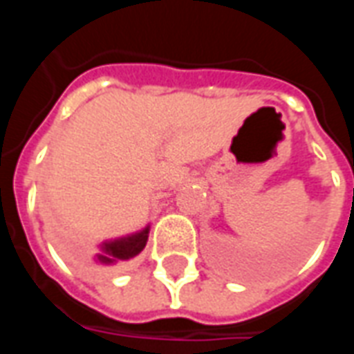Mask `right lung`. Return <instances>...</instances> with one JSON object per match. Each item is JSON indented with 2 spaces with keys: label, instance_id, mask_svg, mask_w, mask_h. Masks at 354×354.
I'll use <instances>...</instances> for the list:
<instances>
[{
  "label": "right lung",
  "instance_id": "obj_1",
  "mask_svg": "<svg viewBox=\"0 0 354 354\" xmlns=\"http://www.w3.org/2000/svg\"><path fill=\"white\" fill-rule=\"evenodd\" d=\"M147 237H149V225L138 233L127 235V237L106 241L100 245V252L94 256V263L102 267L123 266L132 258H136L146 248Z\"/></svg>",
  "mask_w": 354,
  "mask_h": 354
}]
</instances>
